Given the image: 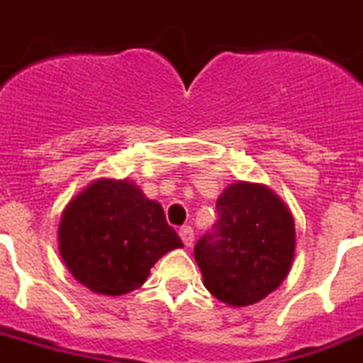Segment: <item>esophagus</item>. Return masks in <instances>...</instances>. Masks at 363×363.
<instances>
[{"label": "esophagus", "mask_w": 363, "mask_h": 363, "mask_svg": "<svg viewBox=\"0 0 363 363\" xmlns=\"http://www.w3.org/2000/svg\"><path fill=\"white\" fill-rule=\"evenodd\" d=\"M179 235H181L184 247H191L194 245V230L190 226H184V228L179 230Z\"/></svg>", "instance_id": "1"}]
</instances>
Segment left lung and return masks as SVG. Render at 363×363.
<instances>
[{
    "label": "left lung",
    "mask_w": 363,
    "mask_h": 363,
    "mask_svg": "<svg viewBox=\"0 0 363 363\" xmlns=\"http://www.w3.org/2000/svg\"><path fill=\"white\" fill-rule=\"evenodd\" d=\"M216 206L219 219L195 245V261L210 294L228 307H248L276 291L291 272L294 217L259 182H232Z\"/></svg>",
    "instance_id": "obj_1"
}]
</instances>
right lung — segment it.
Instances as JSON below:
<instances>
[{
	"instance_id": "right-lung-1",
	"label": "right lung",
	"mask_w": 363,
	"mask_h": 363,
	"mask_svg": "<svg viewBox=\"0 0 363 363\" xmlns=\"http://www.w3.org/2000/svg\"><path fill=\"white\" fill-rule=\"evenodd\" d=\"M58 248L78 283L94 294L122 296L143 286L151 267L182 241L162 206L135 182L102 177L64 208Z\"/></svg>"
}]
</instances>
